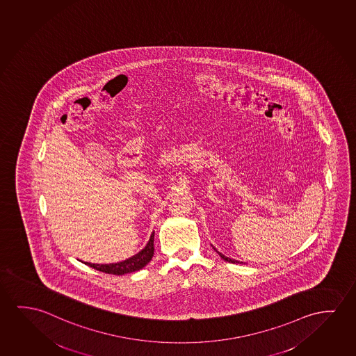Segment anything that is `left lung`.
<instances>
[{"label":"left lung","instance_id":"obj_1","mask_svg":"<svg viewBox=\"0 0 356 356\" xmlns=\"http://www.w3.org/2000/svg\"><path fill=\"white\" fill-rule=\"evenodd\" d=\"M213 249H214V250H216V252H218L219 257H222V259H223V260H225V261H228V263H232V264L239 263V261H238V260H234V259H230V257H225V255H223V254H222V252H219L218 250H217V249H216V248H213Z\"/></svg>","mask_w":356,"mask_h":356}]
</instances>
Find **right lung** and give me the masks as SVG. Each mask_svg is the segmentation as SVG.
<instances>
[{"instance_id": "obj_1", "label": "right lung", "mask_w": 356, "mask_h": 356, "mask_svg": "<svg viewBox=\"0 0 356 356\" xmlns=\"http://www.w3.org/2000/svg\"><path fill=\"white\" fill-rule=\"evenodd\" d=\"M154 255V233L150 236L148 244L140 252L127 259L124 261L115 264H90L85 263L90 268H96L104 274L124 275L134 273L144 268L152 260Z\"/></svg>"}]
</instances>
